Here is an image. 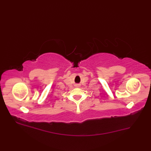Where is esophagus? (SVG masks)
<instances>
[{
	"instance_id": "esophagus-1",
	"label": "esophagus",
	"mask_w": 151,
	"mask_h": 151,
	"mask_svg": "<svg viewBox=\"0 0 151 151\" xmlns=\"http://www.w3.org/2000/svg\"><path fill=\"white\" fill-rule=\"evenodd\" d=\"M79 85H80V84H76L75 85V86H76V87H79Z\"/></svg>"
}]
</instances>
